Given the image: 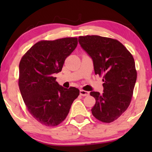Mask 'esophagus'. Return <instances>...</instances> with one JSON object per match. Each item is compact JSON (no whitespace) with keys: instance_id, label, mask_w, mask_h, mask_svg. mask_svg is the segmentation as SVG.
Returning <instances> with one entry per match:
<instances>
[{"instance_id":"esophagus-1","label":"esophagus","mask_w":152,"mask_h":152,"mask_svg":"<svg viewBox=\"0 0 152 152\" xmlns=\"http://www.w3.org/2000/svg\"><path fill=\"white\" fill-rule=\"evenodd\" d=\"M80 95H82V96H87V95H89V92L84 90H80Z\"/></svg>"}]
</instances>
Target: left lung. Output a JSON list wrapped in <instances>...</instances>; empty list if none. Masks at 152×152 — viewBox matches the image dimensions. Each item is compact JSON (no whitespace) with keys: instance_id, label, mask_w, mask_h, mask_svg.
<instances>
[{"instance_id":"left-lung-1","label":"left lung","mask_w":152,"mask_h":152,"mask_svg":"<svg viewBox=\"0 0 152 152\" xmlns=\"http://www.w3.org/2000/svg\"><path fill=\"white\" fill-rule=\"evenodd\" d=\"M81 46L92 58L95 75L103 76L104 92L92 91L95 98L91 111L99 121L110 123L127 109L137 79L133 56L116 39L86 35L79 37Z\"/></svg>"}]
</instances>
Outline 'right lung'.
<instances>
[{"mask_svg": "<svg viewBox=\"0 0 152 152\" xmlns=\"http://www.w3.org/2000/svg\"><path fill=\"white\" fill-rule=\"evenodd\" d=\"M77 37L42 40L32 45L19 63L18 86L25 104L35 120L47 126L61 123L80 90L60 86L53 77L77 45Z\"/></svg>", "mask_w": 152, "mask_h": 152, "instance_id": "right-lung-1", "label": "right lung"}]
</instances>
